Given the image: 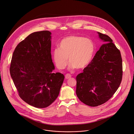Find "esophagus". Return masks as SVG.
<instances>
[{
    "label": "esophagus",
    "instance_id": "esophagus-1",
    "mask_svg": "<svg viewBox=\"0 0 134 134\" xmlns=\"http://www.w3.org/2000/svg\"><path fill=\"white\" fill-rule=\"evenodd\" d=\"M71 77H72V76H71V75H70V74H66V75H65V79H70Z\"/></svg>",
    "mask_w": 134,
    "mask_h": 134
}]
</instances>
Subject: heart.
Wrapping results in <instances>:
<instances>
[{
  "label": "heart",
  "mask_w": 134,
  "mask_h": 134,
  "mask_svg": "<svg viewBox=\"0 0 134 134\" xmlns=\"http://www.w3.org/2000/svg\"><path fill=\"white\" fill-rule=\"evenodd\" d=\"M94 51V44L90 39L76 35L69 36L62 39L59 48L53 51V58L59 69L66 67L69 57L71 68L82 70L92 60Z\"/></svg>",
  "instance_id": "obj_1"
}]
</instances>
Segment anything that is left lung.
<instances>
[{"mask_svg": "<svg viewBox=\"0 0 134 134\" xmlns=\"http://www.w3.org/2000/svg\"><path fill=\"white\" fill-rule=\"evenodd\" d=\"M105 42L93 60L76 77V95L86 105L97 107L108 101L121 82L122 63L120 51L107 35L97 32Z\"/></svg>", "mask_w": 134, "mask_h": 134, "instance_id": "left-lung-1", "label": "left lung"}]
</instances>
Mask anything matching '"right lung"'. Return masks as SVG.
<instances>
[{
	"instance_id": "obj_1",
	"label": "right lung",
	"mask_w": 134,
	"mask_h": 134,
	"mask_svg": "<svg viewBox=\"0 0 134 134\" xmlns=\"http://www.w3.org/2000/svg\"><path fill=\"white\" fill-rule=\"evenodd\" d=\"M51 33L34 32L21 41L13 54L11 76L19 97L37 108H45L58 96L64 76L54 73Z\"/></svg>"
}]
</instances>
